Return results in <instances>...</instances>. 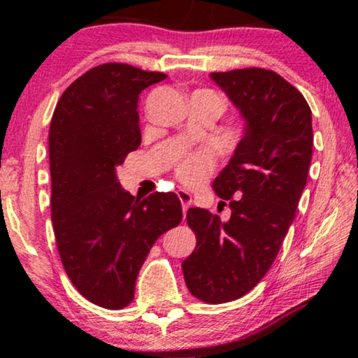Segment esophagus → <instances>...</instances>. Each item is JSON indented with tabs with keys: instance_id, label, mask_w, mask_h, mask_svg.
I'll use <instances>...</instances> for the list:
<instances>
[{
	"instance_id": "esophagus-1",
	"label": "esophagus",
	"mask_w": 358,
	"mask_h": 358,
	"mask_svg": "<svg viewBox=\"0 0 358 358\" xmlns=\"http://www.w3.org/2000/svg\"><path fill=\"white\" fill-rule=\"evenodd\" d=\"M178 197L180 200V203H182V212L185 215V212H187L190 205H192V195H190L187 190H179Z\"/></svg>"
}]
</instances>
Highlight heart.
<instances>
[{
    "label": "heart",
    "instance_id": "heart-1",
    "mask_svg": "<svg viewBox=\"0 0 358 358\" xmlns=\"http://www.w3.org/2000/svg\"><path fill=\"white\" fill-rule=\"evenodd\" d=\"M215 166L213 150H203L197 153H190L179 161L176 174L187 185L202 184L207 176L212 173Z\"/></svg>",
    "mask_w": 358,
    "mask_h": 358
}]
</instances>
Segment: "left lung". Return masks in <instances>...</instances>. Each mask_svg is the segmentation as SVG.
I'll return each mask as SVG.
<instances>
[{"label": "left lung", "instance_id": "obj_1", "mask_svg": "<svg viewBox=\"0 0 358 358\" xmlns=\"http://www.w3.org/2000/svg\"><path fill=\"white\" fill-rule=\"evenodd\" d=\"M246 122L213 190L231 217L189 208L197 246L182 262L185 285L199 300L233 301L251 292L275 261L306 185L313 155L311 109L275 71L244 68L212 73Z\"/></svg>", "mask_w": 358, "mask_h": 358}]
</instances>
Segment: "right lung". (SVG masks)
Here are the masks:
<instances>
[{"instance_id": "right-lung-1", "label": "right lung", "mask_w": 358, "mask_h": 358, "mask_svg": "<svg viewBox=\"0 0 358 358\" xmlns=\"http://www.w3.org/2000/svg\"><path fill=\"white\" fill-rule=\"evenodd\" d=\"M164 78L125 63L94 66L66 87L50 122L58 252L76 290L107 310L134 300L150 249L182 220L174 192L135 199L117 179V166L141 143L140 92Z\"/></svg>"}]
</instances>
